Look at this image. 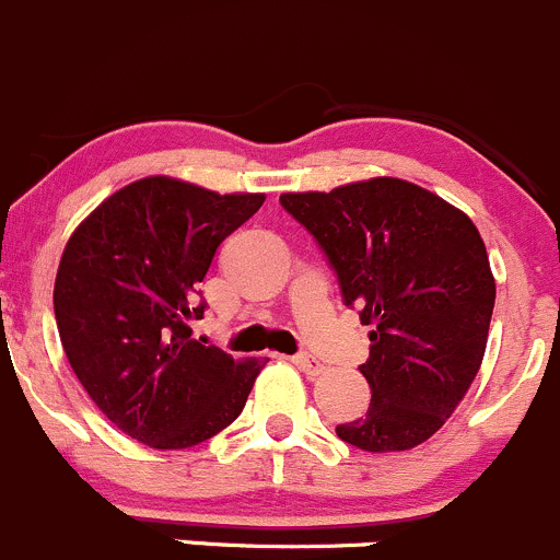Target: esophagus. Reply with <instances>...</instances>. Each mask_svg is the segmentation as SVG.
<instances>
[{
	"label": "esophagus",
	"instance_id": "obj_1",
	"mask_svg": "<svg viewBox=\"0 0 560 560\" xmlns=\"http://www.w3.org/2000/svg\"><path fill=\"white\" fill-rule=\"evenodd\" d=\"M293 364H296V368L307 375H320L326 370L324 362L315 357H310V353H299V357H293Z\"/></svg>",
	"mask_w": 560,
	"mask_h": 560
}]
</instances>
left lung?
I'll list each match as a JSON object with an SVG mask.
<instances>
[{
	"instance_id": "8db88e82",
	"label": "left lung",
	"mask_w": 560,
	"mask_h": 560,
	"mask_svg": "<svg viewBox=\"0 0 560 560\" xmlns=\"http://www.w3.org/2000/svg\"><path fill=\"white\" fill-rule=\"evenodd\" d=\"M370 331L364 417L337 424L364 452L413 450L444 428L479 373L495 280L468 214L411 182L378 176L331 192H282Z\"/></svg>"
}]
</instances>
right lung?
Here are the masks:
<instances>
[{
  "label": "right lung",
  "instance_id": "right-lung-1",
  "mask_svg": "<svg viewBox=\"0 0 560 560\" xmlns=\"http://www.w3.org/2000/svg\"><path fill=\"white\" fill-rule=\"evenodd\" d=\"M261 203V192L147 176L70 236L54 285L59 340L94 406L130 439L187 450L245 408L264 362H234L196 340L190 320L203 318L198 282L218 247Z\"/></svg>",
  "mask_w": 560,
  "mask_h": 560
}]
</instances>
